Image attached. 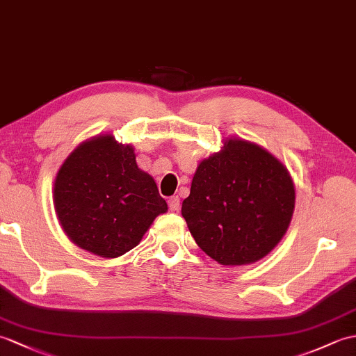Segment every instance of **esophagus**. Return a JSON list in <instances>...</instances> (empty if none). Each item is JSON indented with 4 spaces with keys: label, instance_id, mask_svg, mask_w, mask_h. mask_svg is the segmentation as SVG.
<instances>
[{
    "label": "esophagus",
    "instance_id": "1",
    "mask_svg": "<svg viewBox=\"0 0 356 356\" xmlns=\"http://www.w3.org/2000/svg\"><path fill=\"white\" fill-rule=\"evenodd\" d=\"M168 206H170V211H171V212H177V211L180 209V198H179L177 195L170 197Z\"/></svg>",
    "mask_w": 356,
    "mask_h": 356
}]
</instances>
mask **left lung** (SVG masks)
I'll use <instances>...</instances> for the list:
<instances>
[{
  "instance_id": "obj_1",
  "label": "left lung",
  "mask_w": 356,
  "mask_h": 356,
  "mask_svg": "<svg viewBox=\"0 0 356 356\" xmlns=\"http://www.w3.org/2000/svg\"><path fill=\"white\" fill-rule=\"evenodd\" d=\"M294 204L293 177L276 156L250 140L226 138L220 152L198 163L181 216L206 254L235 267L275 249Z\"/></svg>"
}]
</instances>
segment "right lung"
<instances>
[{
  "label": "right lung",
  "mask_w": 356,
  "mask_h": 356,
  "mask_svg": "<svg viewBox=\"0 0 356 356\" xmlns=\"http://www.w3.org/2000/svg\"><path fill=\"white\" fill-rule=\"evenodd\" d=\"M53 202L66 236L107 259L136 247L168 211L154 179L138 167L134 145L111 134L74 148L57 171Z\"/></svg>",
  "instance_id": "obj_1"
}]
</instances>
